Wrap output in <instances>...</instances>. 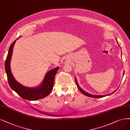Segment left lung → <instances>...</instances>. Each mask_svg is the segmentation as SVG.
I'll list each match as a JSON object with an SVG mask.
<instances>
[{"label":"left lung","instance_id":"1","mask_svg":"<svg viewBox=\"0 0 130 130\" xmlns=\"http://www.w3.org/2000/svg\"><path fill=\"white\" fill-rule=\"evenodd\" d=\"M117 43H118V42H117ZM75 83H76V86H77V87L78 88V89H79V90L80 91V92L82 93L83 94H84L85 95H86V96H89V97H91V98H103V97H104V96H107V95H92V94H88V93H86V92H85L84 90H83L82 89H81L80 87H79V86L78 85V83H77V81H76V79L75 78ZM115 91H116V90H115ZM115 92H112V93H111V94H109V95H107V96L108 95H111V94H113Z\"/></svg>","mask_w":130,"mask_h":130}]
</instances>
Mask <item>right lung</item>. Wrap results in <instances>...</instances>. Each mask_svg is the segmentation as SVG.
Listing matches in <instances>:
<instances>
[{
  "label": "right lung",
  "mask_w": 130,
  "mask_h": 130,
  "mask_svg": "<svg viewBox=\"0 0 130 130\" xmlns=\"http://www.w3.org/2000/svg\"><path fill=\"white\" fill-rule=\"evenodd\" d=\"M16 40L14 41L9 47L8 55L5 63L7 80L11 88L20 96L27 100L34 101L44 98L49 95L53 88L54 79L58 67L51 70L46 74L42 84L38 87L31 88L26 87L18 83L14 79L10 68V61L13 52V46Z\"/></svg>",
  "instance_id": "right-lung-1"
}]
</instances>
